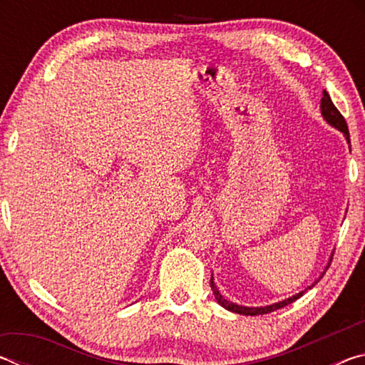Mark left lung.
I'll return each instance as SVG.
<instances>
[{
  "mask_svg": "<svg viewBox=\"0 0 365 365\" xmlns=\"http://www.w3.org/2000/svg\"><path fill=\"white\" fill-rule=\"evenodd\" d=\"M320 110H322L324 119H325L327 122H329L331 127H335V128H338L339 132H343L346 140H348V143H351V141H349L348 123H346V120H344V117L341 115V113H339V110L335 108V104H333L330 95L327 93L325 90H324L322 100H320ZM330 261H331V259H330ZM327 267H329V265H327ZM324 274H325V272H322V275H320V279H322ZM317 282H319V280H317ZM317 282H316V283H317ZM211 288H212V293H214V296H215V301H217L222 307H225L227 311H232V312H237V314H243V316H262V314L274 312V311H277V309H282V307H285V306H288V304H292L293 301H296L298 298H301L302 294H304V292H301V293H298V294L292 296V298L283 299V301H280V302H275V304L264 306V307H246V306H238V304H235V302H230L228 299H225L224 296H222V294L219 293V289H217V287H215L212 277H211Z\"/></svg>",
  "mask_w": 365,
  "mask_h": 365,
  "instance_id": "8db88e82",
  "label": "left lung"
}]
</instances>
